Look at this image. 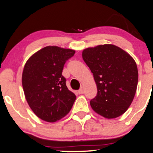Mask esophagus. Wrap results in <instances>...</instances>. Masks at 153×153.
<instances>
[{
	"label": "esophagus",
	"mask_w": 153,
	"mask_h": 153,
	"mask_svg": "<svg viewBox=\"0 0 153 153\" xmlns=\"http://www.w3.org/2000/svg\"><path fill=\"white\" fill-rule=\"evenodd\" d=\"M84 88H81L79 90V91H78V92H79V93L80 94H84Z\"/></svg>",
	"instance_id": "obj_1"
}]
</instances>
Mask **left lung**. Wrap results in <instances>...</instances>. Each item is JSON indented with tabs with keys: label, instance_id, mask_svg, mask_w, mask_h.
Segmentation results:
<instances>
[{
	"label": "left lung",
	"instance_id": "obj_1",
	"mask_svg": "<svg viewBox=\"0 0 153 153\" xmlns=\"http://www.w3.org/2000/svg\"><path fill=\"white\" fill-rule=\"evenodd\" d=\"M82 58L93 73L97 95L90 105L105 118H116L128 110L136 92L138 71L130 54L116 45L84 49Z\"/></svg>",
	"mask_w": 153,
	"mask_h": 153
}]
</instances>
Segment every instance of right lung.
Segmentation results:
<instances>
[{"instance_id":"1","label":"right lung","mask_w":153,"mask_h":153,"mask_svg":"<svg viewBox=\"0 0 153 153\" xmlns=\"http://www.w3.org/2000/svg\"><path fill=\"white\" fill-rule=\"evenodd\" d=\"M74 53L71 49L48 46L33 54L25 65L22 74L25 97L34 114L45 121L62 119L76 100L62 75L66 61Z\"/></svg>"}]
</instances>
